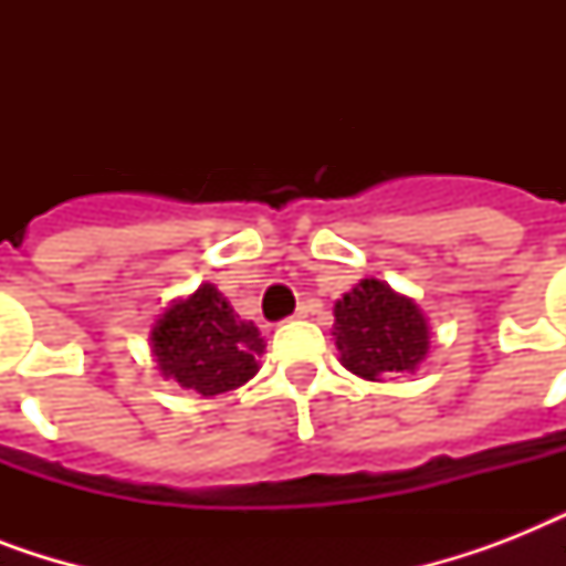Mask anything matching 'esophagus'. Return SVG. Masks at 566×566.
I'll use <instances>...</instances> for the list:
<instances>
[{
  "instance_id": "obj_1",
  "label": "esophagus",
  "mask_w": 566,
  "mask_h": 566,
  "mask_svg": "<svg viewBox=\"0 0 566 566\" xmlns=\"http://www.w3.org/2000/svg\"><path fill=\"white\" fill-rule=\"evenodd\" d=\"M319 308V302L317 300H308V302H302L300 308H296V314H293V317L296 319H305L308 317V314H314V311Z\"/></svg>"
}]
</instances>
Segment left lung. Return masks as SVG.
Here are the masks:
<instances>
[{
  "instance_id": "8db88e82",
  "label": "left lung",
  "mask_w": 566,
  "mask_h": 566,
  "mask_svg": "<svg viewBox=\"0 0 566 566\" xmlns=\"http://www.w3.org/2000/svg\"><path fill=\"white\" fill-rule=\"evenodd\" d=\"M335 346L340 364L367 381L417 373L429 358V317L411 296L378 279H361L335 302Z\"/></svg>"
}]
</instances>
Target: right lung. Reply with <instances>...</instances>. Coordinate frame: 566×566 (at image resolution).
Wrapping results in <instances>:
<instances>
[{
	"mask_svg": "<svg viewBox=\"0 0 566 566\" xmlns=\"http://www.w3.org/2000/svg\"><path fill=\"white\" fill-rule=\"evenodd\" d=\"M149 349L161 378L208 399L247 385L261 370L258 358L266 344L252 319H240L229 300L202 282L158 314Z\"/></svg>",
	"mask_w": 566,
	"mask_h": 566,
	"instance_id": "right-lung-1",
	"label": "right lung"
}]
</instances>
